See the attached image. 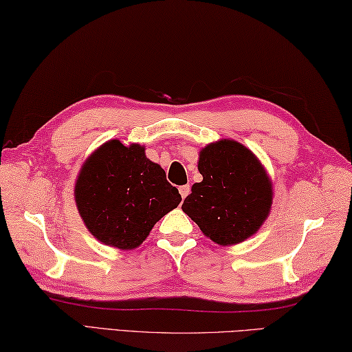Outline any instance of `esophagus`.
Here are the masks:
<instances>
[{"label": "esophagus", "instance_id": "obj_1", "mask_svg": "<svg viewBox=\"0 0 352 352\" xmlns=\"http://www.w3.org/2000/svg\"><path fill=\"white\" fill-rule=\"evenodd\" d=\"M190 191H191L190 185H182V186H179V192H181L182 199H185L186 196H188V195H190Z\"/></svg>", "mask_w": 352, "mask_h": 352}]
</instances>
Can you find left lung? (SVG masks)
Masks as SVG:
<instances>
[{
  "label": "left lung",
  "instance_id": "left-lung-1",
  "mask_svg": "<svg viewBox=\"0 0 352 352\" xmlns=\"http://www.w3.org/2000/svg\"><path fill=\"white\" fill-rule=\"evenodd\" d=\"M202 182L191 186L182 211L221 246L248 240L267 219L274 191L260 160L240 142L220 140L199 153Z\"/></svg>",
  "mask_w": 352,
  "mask_h": 352
}]
</instances>
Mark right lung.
I'll use <instances>...</instances> for the list:
<instances>
[{
	"label": "right lung",
	"mask_w": 352,
	"mask_h": 352,
	"mask_svg": "<svg viewBox=\"0 0 352 352\" xmlns=\"http://www.w3.org/2000/svg\"><path fill=\"white\" fill-rule=\"evenodd\" d=\"M74 197L88 231L121 250L138 248L156 221L182 200L144 147L124 146L120 140L104 142L85 161Z\"/></svg>",
	"instance_id": "add662e5"
}]
</instances>
